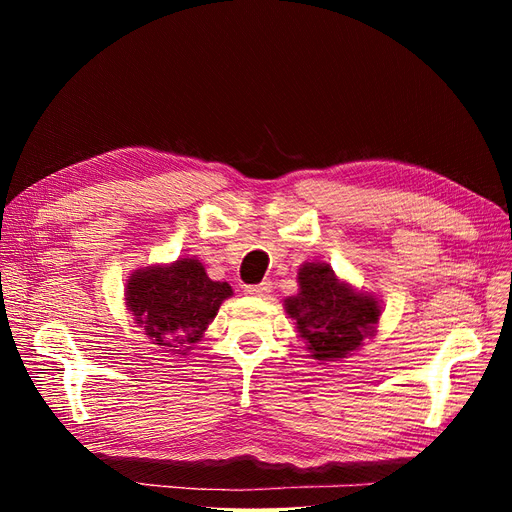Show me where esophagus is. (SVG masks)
<instances>
[{"instance_id":"esophagus-1","label":"esophagus","mask_w":512,"mask_h":512,"mask_svg":"<svg viewBox=\"0 0 512 512\" xmlns=\"http://www.w3.org/2000/svg\"><path fill=\"white\" fill-rule=\"evenodd\" d=\"M273 290L271 282H260V284H252V286H245V294H250V297H267V294Z\"/></svg>"}]
</instances>
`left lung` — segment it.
<instances>
[{
    "instance_id": "8db88e82",
    "label": "left lung",
    "mask_w": 512,
    "mask_h": 512,
    "mask_svg": "<svg viewBox=\"0 0 512 512\" xmlns=\"http://www.w3.org/2000/svg\"><path fill=\"white\" fill-rule=\"evenodd\" d=\"M299 286L297 297L286 299V314L297 320L314 359H342L374 333L380 318L378 301L339 282L329 265H303Z\"/></svg>"
}]
</instances>
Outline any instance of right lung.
Returning a JSON list of instances; mask_svg holds the SVG:
<instances>
[{"label":"right lung","mask_w":512,"mask_h":512,"mask_svg":"<svg viewBox=\"0 0 512 512\" xmlns=\"http://www.w3.org/2000/svg\"><path fill=\"white\" fill-rule=\"evenodd\" d=\"M230 294L226 282L209 280L198 260L181 258L170 267L136 271L128 280L126 303L138 327L156 339L153 344L177 348L169 344L175 341L190 348Z\"/></svg>","instance_id":"right-lung-1"}]
</instances>
